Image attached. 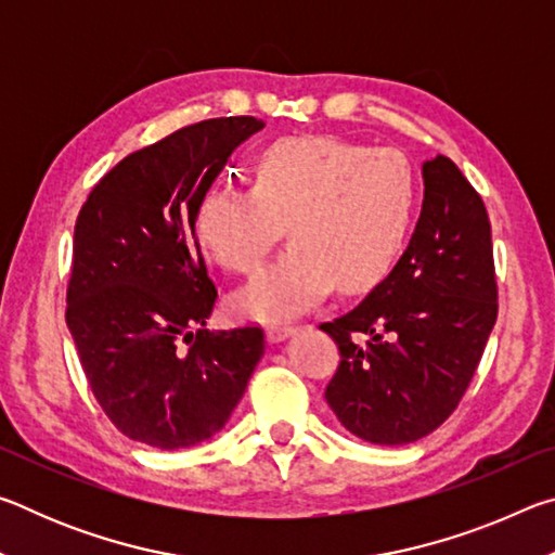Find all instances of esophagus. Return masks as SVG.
<instances>
[{
  "label": "esophagus",
  "instance_id": "1",
  "mask_svg": "<svg viewBox=\"0 0 555 555\" xmlns=\"http://www.w3.org/2000/svg\"><path fill=\"white\" fill-rule=\"evenodd\" d=\"M294 333H296L294 323H271V325H267V337L271 343L286 340V337L294 335Z\"/></svg>",
  "mask_w": 555,
  "mask_h": 555
}]
</instances>
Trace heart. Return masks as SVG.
<instances>
[{
	"instance_id": "b5f03b06",
	"label": "heart",
	"mask_w": 555,
	"mask_h": 555,
	"mask_svg": "<svg viewBox=\"0 0 555 555\" xmlns=\"http://www.w3.org/2000/svg\"><path fill=\"white\" fill-rule=\"evenodd\" d=\"M418 210V176L406 154L335 137H286L264 146L255 185L222 183L195 210L201 247L249 274L276 240L291 247L234 296L259 321L304 313L327 291L367 294L389 279Z\"/></svg>"
}]
</instances>
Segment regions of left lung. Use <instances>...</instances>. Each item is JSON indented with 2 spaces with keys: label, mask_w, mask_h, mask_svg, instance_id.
Masks as SVG:
<instances>
[{
  "label": "left lung",
  "mask_w": 555,
  "mask_h": 555,
  "mask_svg": "<svg viewBox=\"0 0 555 555\" xmlns=\"http://www.w3.org/2000/svg\"><path fill=\"white\" fill-rule=\"evenodd\" d=\"M424 205L389 279L323 323L340 347L325 387L337 421L374 446H406L455 411L496 321L492 230L448 156L424 168Z\"/></svg>",
  "instance_id": "1"
}]
</instances>
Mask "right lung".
I'll list each match as a JSON object with an SVG mask.
<instances>
[{"label": "right lung", "mask_w": 555, "mask_h": 555, "mask_svg": "<svg viewBox=\"0 0 555 555\" xmlns=\"http://www.w3.org/2000/svg\"><path fill=\"white\" fill-rule=\"evenodd\" d=\"M261 127L205 119L139 149L100 178L75 222L65 323L102 411L139 443L212 438L264 354L257 325L205 327L218 291L195 237L201 198Z\"/></svg>", "instance_id": "obj_1"}]
</instances>
